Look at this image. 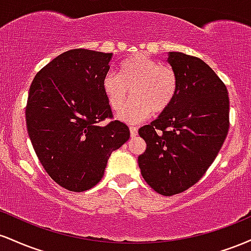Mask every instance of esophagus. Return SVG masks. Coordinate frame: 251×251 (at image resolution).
<instances>
[{"label":"esophagus","mask_w":251,"mask_h":251,"mask_svg":"<svg viewBox=\"0 0 251 251\" xmlns=\"http://www.w3.org/2000/svg\"><path fill=\"white\" fill-rule=\"evenodd\" d=\"M129 133H131V138H135L138 134V128L135 126H131L129 127Z\"/></svg>","instance_id":"34e87169"}]
</instances>
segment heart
<instances>
[{"mask_svg":"<svg viewBox=\"0 0 251 251\" xmlns=\"http://www.w3.org/2000/svg\"><path fill=\"white\" fill-rule=\"evenodd\" d=\"M102 92L112 109H123L129 96L133 94L120 118L127 123H137L162 114L171 107L178 92V79L170 66L144 54H134L119 63L118 74L108 72L102 77Z\"/></svg>","mask_w":251,"mask_h":251,"instance_id":"b5f03b06","label":"heart"}]
</instances>
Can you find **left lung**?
<instances>
[{
    "instance_id": "8db88e82",
    "label": "left lung",
    "mask_w": 251,
    "mask_h": 251,
    "mask_svg": "<svg viewBox=\"0 0 251 251\" xmlns=\"http://www.w3.org/2000/svg\"><path fill=\"white\" fill-rule=\"evenodd\" d=\"M178 92L174 103L138 133L146 150L138 157L146 183L158 194H180L203 177L229 131L227 89L203 60L169 51Z\"/></svg>"
}]
</instances>
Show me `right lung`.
Here are the masks:
<instances>
[{"mask_svg":"<svg viewBox=\"0 0 251 251\" xmlns=\"http://www.w3.org/2000/svg\"><path fill=\"white\" fill-rule=\"evenodd\" d=\"M112 53L72 50L34 77L25 123L34 151L50 177L68 191L82 192L101 180L109 155L128 140L127 125L114 120L102 92Z\"/></svg>","mask_w":251,"mask_h":251,"instance_id":"add662e5","label":"right lung"}]
</instances>
